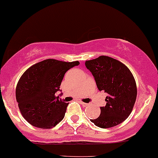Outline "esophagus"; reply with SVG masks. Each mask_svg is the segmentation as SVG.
Here are the masks:
<instances>
[{"label": "esophagus", "instance_id": "34e87169", "mask_svg": "<svg viewBox=\"0 0 158 158\" xmlns=\"http://www.w3.org/2000/svg\"><path fill=\"white\" fill-rule=\"evenodd\" d=\"M80 104L82 105L84 107H86V106H88V103H84V102H82V101H80Z\"/></svg>", "mask_w": 158, "mask_h": 158}]
</instances>
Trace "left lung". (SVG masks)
<instances>
[{
    "instance_id": "1",
    "label": "left lung",
    "mask_w": 158,
    "mask_h": 158,
    "mask_svg": "<svg viewBox=\"0 0 158 158\" xmlns=\"http://www.w3.org/2000/svg\"><path fill=\"white\" fill-rule=\"evenodd\" d=\"M99 91L107 94L106 104L100 107V115L91 119L98 127H115L127 118L132 112L137 95L133 76L127 67L119 60L108 56H100L85 61Z\"/></svg>"
}]
</instances>
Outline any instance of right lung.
I'll use <instances>...</instances> for the list:
<instances>
[{"label": "right lung", "mask_w": 158, "mask_h": 158, "mask_svg": "<svg viewBox=\"0 0 158 158\" xmlns=\"http://www.w3.org/2000/svg\"><path fill=\"white\" fill-rule=\"evenodd\" d=\"M79 64V61L47 59L24 73L17 84L15 98L21 113L29 124L50 129L63 120L69 103L59 100L55 93L61 91L60 86L66 72Z\"/></svg>", "instance_id": "1"}]
</instances>
